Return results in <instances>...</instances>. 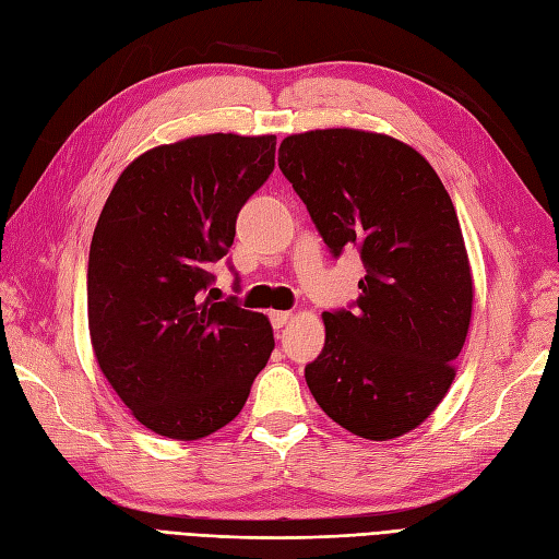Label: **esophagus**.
I'll list each match as a JSON object with an SVG mask.
<instances>
[{"label": "esophagus", "instance_id": "obj_1", "mask_svg": "<svg viewBox=\"0 0 559 559\" xmlns=\"http://www.w3.org/2000/svg\"><path fill=\"white\" fill-rule=\"evenodd\" d=\"M289 317H292V312H286V310H273L270 312V324H273V329H282L286 321H289Z\"/></svg>", "mask_w": 559, "mask_h": 559}]
</instances>
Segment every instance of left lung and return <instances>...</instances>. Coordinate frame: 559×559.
I'll return each mask as SVG.
<instances>
[{
  "label": "left lung",
  "mask_w": 559,
  "mask_h": 559,
  "mask_svg": "<svg viewBox=\"0 0 559 559\" xmlns=\"http://www.w3.org/2000/svg\"><path fill=\"white\" fill-rule=\"evenodd\" d=\"M280 170L337 259L357 247L359 298L324 312L306 366L319 408L370 441L425 421L454 380L473 282L452 200L433 167L394 138L312 130L280 144Z\"/></svg>",
  "instance_id": "8db88e82"
}]
</instances>
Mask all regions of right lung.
Returning a JSON list of instances; mask_svg holds the SVG:
<instances>
[{
  "mask_svg": "<svg viewBox=\"0 0 559 559\" xmlns=\"http://www.w3.org/2000/svg\"><path fill=\"white\" fill-rule=\"evenodd\" d=\"M275 134L216 132L151 148L118 177L97 218L95 357L132 415L160 436L195 441L226 427L275 347L267 317L238 296L212 300L210 289L240 210L275 170Z\"/></svg>",
  "mask_w": 559,
  "mask_h": 559,
  "instance_id": "right-lung-1",
  "label": "right lung"
}]
</instances>
